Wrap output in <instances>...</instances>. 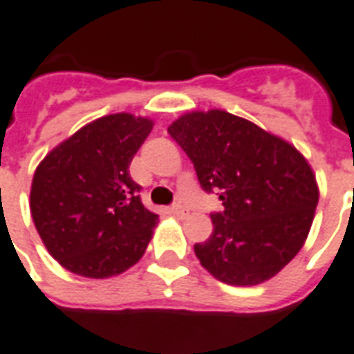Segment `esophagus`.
Here are the masks:
<instances>
[{"label": "esophagus", "instance_id": "esophagus-1", "mask_svg": "<svg viewBox=\"0 0 354 354\" xmlns=\"http://www.w3.org/2000/svg\"><path fill=\"white\" fill-rule=\"evenodd\" d=\"M171 212L174 217H178V219H183V217H187L189 215V209L185 206H182V204H174V206L171 207Z\"/></svg>", "mask_w": 354, "mask_h": 354}]
</instances>
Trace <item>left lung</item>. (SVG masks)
I'll return each instance as SVG.
<instances>
[{
  "label": "left lung",
  "instance_id": "obj_1",
  "mask_svg": "<svg viewBox=\"0 0 354 354\" xmlns=\"http://www.w3.org/2000/svg\"><path fill=\"white\" fill-rule=\"evenodd\" d=\"M169 133L193 161L202 189H215L225 206L212 213V236L195 245L202 267L230 286L273 279L303 249L319 201L306 158L221 109L185 113Z\"/></svg>",
  "mask_w": 354,
  "mask_h": 354
}]
</instances>
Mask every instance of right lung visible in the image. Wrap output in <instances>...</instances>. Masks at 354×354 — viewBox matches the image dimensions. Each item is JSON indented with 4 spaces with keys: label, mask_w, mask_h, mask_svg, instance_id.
Returning <instances> with one entry per match:
<instances>
[{
    "label": "right lung",
    "mask_w": 354,
    "mask_h": 354,
    "mask_svg": "<svg viewBox=\"0 0 354 354\" xmlns=\"http://www.w3.org/2000/svg\"><path fill=\"white\" fill-rule=\"evenodd\" d=\"M153 120L131 113L96 118L37 167L29 207L46 249L70 273L109 279L141 260L158 215L145 207L129 163Z\"/></svg>",
    "instance_id": "1"
}]
</instances>
